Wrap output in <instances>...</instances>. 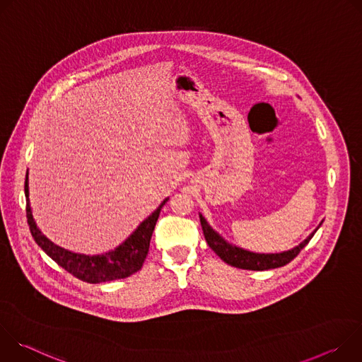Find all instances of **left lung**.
<instances>
[{"instance_id": "1", "label": "left lung", "mask_w": 362, "mask_h": 362, "mask_svg": "<svg viewBox=\"0 0 362 362\" xmlns=\"http://www.w3.org/2000/svg\"><path fill=\"white\" fill-rule=\"evenodd\" d=\"M203 235L206 242L211 246V249L221 257L223 262H226L230 267L239 268V269H247V271H268V269H275L281 268L286 264H289L293 257L308 245V242L313 239L315 232L320 229L322 222L318 225V228L309 235L305 240H302L299 245L289 250H284L279 253H256L246 250L243 247L235 246L229 243L225 238H222L209 223L204 219L202 214H199Z\"/></svg>"}]
</instances>
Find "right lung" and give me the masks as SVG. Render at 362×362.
<instances>
[{"mask_svg":"<svg viewBox=\"0 0 362 362\" xmlns=\"http://www.w3.org/2000/svg\"><path fill=\"white\" fill-rule=\"evenodd\" d=\"M25 199H27V221L30 232L37 242V245L63 269H66L73 276L87 282V284H100L116 279H123L139 269H141L143 262L147 256L151 233L156 226L163 204L169 200L166 197L159 208L150 216H147L137 229L117 247L100 253V255H84L76 253L69 249H64L54 242H51L42 232L38 229L30 204V190H28V172L25 177Z\"/></svg>","mask_w":362,"mask_h":362,"instance_id":"obj_1","label":"right lung"}]
</instances>
